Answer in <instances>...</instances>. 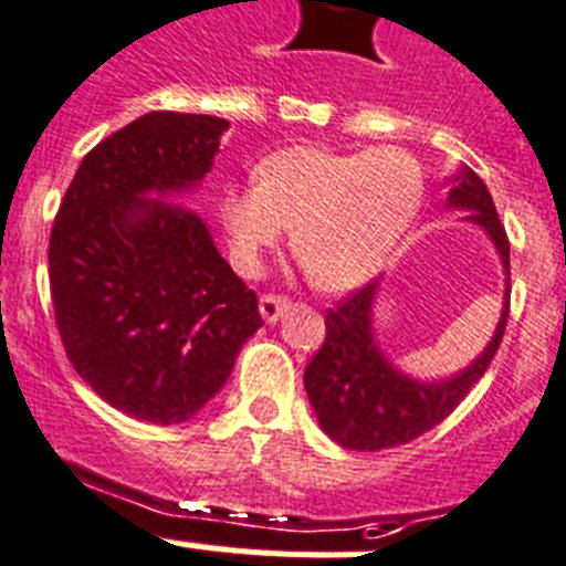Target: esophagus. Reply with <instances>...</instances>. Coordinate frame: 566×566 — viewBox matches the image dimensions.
<instances>
[{
    "label": "esophagus",
    "instance_id": "obj_1",
    "mask_svg": "<svg viewBox=\"0 0 566 566\" xmlns=\"http://www.w3.org/2000/svg\"><path fill=\"white\" fill-rule=\"evenodd\" d=\"M258 308H261V317L272 325V323H277V319L289 311V300L274 297V294H263L261 303H258Z\"/></svg>",
    "mask_w": 566,
    "mask_h": 566
}]
</instances>
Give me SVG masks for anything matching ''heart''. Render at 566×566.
Here are the masks:
<instances>
[{"label":"heart","instance_id":"heart-1","mask_svg":"<svg viewBox=\"0 0 566 566\" xmlns=\"http://www.w3.org/2000/svg\"><path fill=\"white\" fill-rule=\"evenodd\" d=\"M258 176L219 199L232 261L258 272L294 224V252L328 292L361 286L385 269L427 190L421 163L401 148L289 145L269 154Z\"/></svg>","mask_w":566,"mask_h":566}]
</instances>
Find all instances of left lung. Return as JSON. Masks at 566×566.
<instances>
[{
  "label": "left lung",
  "mask_w": 566,
  "mask_h": 566,
  "mask_svg": "<svg viewBox=\"0 0 566 566\" xmlns=\"http://www.w3.org/2000/svg\"><path fill=\"white\" fill-rule=\"evenodd\" d=\"M449 210H463V221L480 227L494 243L505 272V292L494 336L483 354L443 378H418L392 365L381 350L373 323L381 280L359 289L325 317V342L319 354L305 367V392L314 407L319 427L334 443L354 452H381L392 446L409 443L438 427L446 415L469 396L471 387L483 378L500 347L507 323V300H511V243L505 227L500 224L494 199L485 181L471 168L460 165L449 176Z\"/></svg>",
  "instance_id": "8db88e82"
}]
</instances>
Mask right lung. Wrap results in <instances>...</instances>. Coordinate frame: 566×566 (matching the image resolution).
<instances>
[{"instance_id":"1","label":"right lung","mask_w":566,"mask_h":566,"mask_svg":"<svg viewBox=\"0 0 566 566\" xmlns=\"http://www.w3.org/2000/svg\"><path fill=\"white\" fill-rule=\"evenodd\" d=\"M230 128L212 114L151 112L95 145L50 235V292L77 376L114 409L170 427L227 385L263 319L199 212Z\"/></svg>"}]
</instances>
